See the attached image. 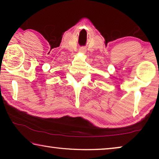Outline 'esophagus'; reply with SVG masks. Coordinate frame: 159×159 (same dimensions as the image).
I'll list each match as a JSON object with an SVG mask.
<instances>
[{"mask_svg": "<svg viewBox=\"0 0 159 159\" xmlns=\"http://www.w3.org/2000/svg\"><path fill=\"white\" fill-rule=\"evenodd\" d=\"M82 50H83V49H82Z\"/></svg>", "mask_w": 159, "mask_h": 159, "instance_id": "obj_1", "label": "esophagus"}]
</instances>
